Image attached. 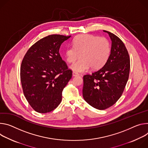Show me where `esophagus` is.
<instances>
[{
	"mask_svg": "<svg viewBox=\"0 0 148 148\" xmlns=\"http://www.w3.org/2000/svg\"><path fill=\"white\" fill-rule=\"evenodd\" d=\"M72 75H73V76H78V75H79V74H78L77 73H76V72H73V73H72Z\"/></svg>",
	"mask_w": 148,
	"mask_h": 148,
	"instance_id": "1",
	"label": "esophagus"
}]
</instances>
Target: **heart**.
Masks as SVG:
<instances>
[{"label":"heart","instance_id":"1","mask_svg":"<svg viewBox=\"0 0 148 148\" xmlns=\"http://www.w3.org/2000/svg\"><path fill=\"white\" fill-rule=\"evenodd\" d=\"M111 51L109 40L89 34L80 35L73 41V46H68L64 51V57L68 63H73L71 69L77 72L87 71L90 67L97 70L108 61Z\"/></svg>","mask_w":148,"mask_h":148}]
</instances>
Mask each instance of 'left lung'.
I'll list each match as a JSON object with an SVG mask.
<instances>
[{
    "label": "left lung",
    "mask_w": 148,
    "mask_h": 148,
    "mask_svg": "<svg viewBox=\"0 0 148 148\" xmlns=\"http://www.w3.org/2000/svg\"><path fill=\"white\" fill-rule=\"evenodd\" d=\"M112 40L109 58L103 66L84 76L83 97L92 107L104 110L122 96L128 80L130 58L123 42L112 33L104 30Z\"/></svg>",
    "instance_id": "8db88e82"
}]
</instances>
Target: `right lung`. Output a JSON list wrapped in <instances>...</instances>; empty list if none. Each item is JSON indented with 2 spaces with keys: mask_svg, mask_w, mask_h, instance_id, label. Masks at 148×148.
<instances>
[{
  "mask_svg": "<svg viewBox=\"0 0 148 148\" xmlns=\"http://www.w3.org/2000/svg\"><path fill=\"white\" fill-rule=\"evenodd\" d=\"M70 38L46 36L33 45L22 60L20 75L23 94L37 112H50L62 101V91L72 77V71L59 51L62 43Z\"/></svg>",
  "mask_w": 148,
  "mask_h": 148,
  "instance_id": "obj_1",
  "label": "right lung"
}]
</instances>
